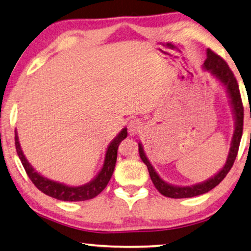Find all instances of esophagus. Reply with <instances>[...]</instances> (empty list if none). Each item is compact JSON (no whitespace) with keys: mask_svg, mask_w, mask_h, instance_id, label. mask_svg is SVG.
I'll return each instance as SVG.
<instances>
[{"mask_svg":"<svg viewBox=\"0 0 251 251\" xmlns=\"http://www.w3.org/2000/svg\"><path fill=\"white\" fill-rule=\"evenodd\" d=\"M127 128H128V132L130 133V135H135V134L140 133V130L142 129V124L138 119H133V121H130L128 123Z\"/></svg>","mask_w":251,"mask_h":251,"instance_id":"obj_1","label":"esophagus"}]
</instances>
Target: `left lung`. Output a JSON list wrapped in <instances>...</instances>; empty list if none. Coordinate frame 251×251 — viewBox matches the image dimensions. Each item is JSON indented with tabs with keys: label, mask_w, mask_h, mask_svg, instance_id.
<instances>
[{
	"label": "left lung",
	"mask_w": 251,
	"mask_h": 251,
	"mask_svg": "<svg viewBox=\"0 0 251 251\" xmlns=\"http://www.w3.org/2000/svg\"><path fill=\"white\" fill-rule=\"evenodd\" d=\"M206 55L207 58L206 61L204 62L203 69L205 71H208V72L211 73L216 80L221 82V84L226 88L227 97H229L230 99L231 108H232L234 115L235 125L233 136L230 144L229 154H227L226 162L223 166L222 169L220 170L218 174L213 176V177L208 178L207 180L192 186H176L168 184V182L164 181L163 179L160 178V176L156 174L154 168H153L152 164L150 163L149 159L147 158V154H145L144 152L143 145H142L140 142V143H138V153H140L142 161H143L145 163V166L148 167L150 177H151L153 185H154L155 188L159 190V193H161L162 195L166 197L188 198L201 195V194L209 192V190L218 186L220 182L226 178V176L233 166L235 158H237L239 145H240L242 136V128H244V106H242L238 82L235 80L232 71L230 70V67L227 66L223 58L220 57L219 55H216L214 51H212L211 50H206Z\"/></svg>",
	"instance_id": "obj_1"
}]
</instances>
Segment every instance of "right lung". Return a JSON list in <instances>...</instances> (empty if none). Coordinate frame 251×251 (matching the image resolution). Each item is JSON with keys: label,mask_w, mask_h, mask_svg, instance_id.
<instances>
[{"label": "right lung", "mask_w": 251, "mask_h": 251, "mask_svg": "<svg viewBox=\"0 0 251 251\" xmlns=\"http://www.w3.org/2000/svg\"><path fill=\"white\" fill-rule=\"evenodd\" d=\"M127 136V128H123L117 136H116L110 144L108 145L106 155H104V161L102 164L101 170L99 171L98 175L92 179L91 181L87 182V184L82 186H69L63 184V182H57L54 180H50L46 177H44L38 171L33 169L31 164L28 162L25 159L21 150L20 142H19L18 133L16 129V149L19 158L21 160L22 166H24L25 173H27L30 180L33 182L37 188L40 192H43L46 195L56 198L59 201H88L91 198L99 195L102 190L106 188V186L109 182L111 176H113L116 160H117V150L121 142Z\"/></svg>", "instance_id": "add662e5"}]
</instances>
